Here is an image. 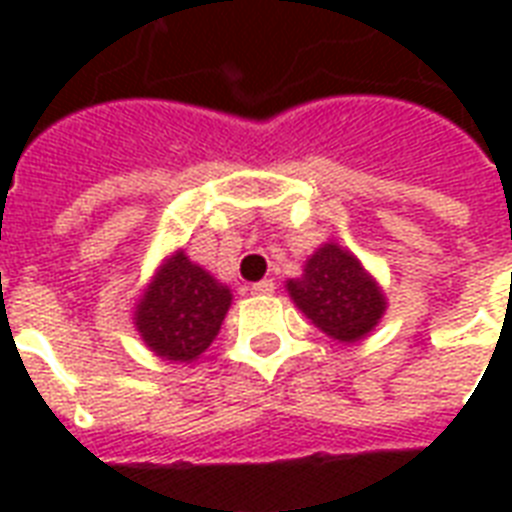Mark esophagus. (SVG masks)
<instances>
[{"mask_svg":"<svg viewBox=\"0 0 512 512\" xmlns=\"http://www.w3.org/2000/svg\"><path fill=\"white\" fill-rule=\"evenodd\" d=\"M273 289H276L273 279H263V281H257V284H252L249 292H252V295H273Z\"/></svg>","mask_w":512,"mask_h":512,"instance_id":"obj_1","label":"esophagus"}]
</instances>
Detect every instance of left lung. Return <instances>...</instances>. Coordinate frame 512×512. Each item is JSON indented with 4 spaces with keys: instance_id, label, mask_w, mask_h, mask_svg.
I'll return each instance as SVG.
<instances>
[{
    "instance_id": "left-lung-1",
    "label": "left lung",
    "mask_w": 512,
    "mask_h": 512,
    "mask_svg": "<svg viewBox=\"0 0 512 512\" xmlns=\"http://www.w3.org/2000/svg\"><path fill=\"white\" fill-rule=\"evenodd\" d=\"M287 292L313 327L345 345L372 335L388 308L377 279L337 241L321 244L305 260L303 276L289 279Z\"/></svg>"
}]
</instances>
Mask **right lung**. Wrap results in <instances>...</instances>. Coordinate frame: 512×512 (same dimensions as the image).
<instances>
[{"mask_svg":"<svg viewBox=\"0 0 512 512\" xmlns=\"http://www.w3.org/2000/svg\"><path fill=\"white\" fill-rule=\"evenodd\" d=\"M231 300L223 281L193 263L183 249H175L143 287L132 324L154 356L191 364L212 345Z\"/></svg>","mask_w":512,"mask_h":512,"instance_id":"obj_1","label":"right lung"}]
</instances>
